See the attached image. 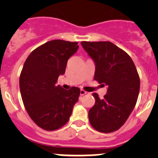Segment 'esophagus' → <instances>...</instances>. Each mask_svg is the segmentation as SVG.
<instances>
[{
  "label": "esophagus",
  "mask_w": 158,
  "mask_h": 158,
  "mask_svg": "<svg viewBox=\"0 0 158 158\" xmlns=\"http://www.w3.org/2000/svg\"><path fill=\"white\" fill-rule=\"evenodd\" d=\"M86 93L87 92H85V91H84L83 89H81L80 90V95H85Z\"/></svg>",
  "instance_id": "34e87169"
}]
</instances>
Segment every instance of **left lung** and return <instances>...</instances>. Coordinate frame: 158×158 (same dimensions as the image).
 Here are the masks:
<instances>
[{
	"mask_svg": "<svg viewBox=\"0 0 158 158\" xmlns=\"http://www.w3.org/2000/svg\"><path fill=\"white\" fill-rule=\"evenodd\" d=\"M95 63L94 79L107 85V93L89 111L91 125L98 131L110 133L125 124L133 111L140 90V78L128 53L109 41L81 42Z\"/></svg>",
	"mask_w": 158,
	"mask_h": 158,
	"instance_id": "obj_1",
	"label": "left lung"
}]
</instances>
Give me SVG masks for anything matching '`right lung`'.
Masks as SVG:
<instances>
[{
  "label": "right lung",
  "instance_id": "1",
  "mask_svg": "<svg viewBox=\"0 0 158 158\" xmlns=\"http://www.w3.org/2000/svg\"><path fill=\"white\" fill-rule=\"evenodd\" d=\"M78 48L77 42L49 41L35 49L23 64L20 76L22 100L32 120L44 130L54 131L66 125L79 99L78 87L66 90L56 85Z\"/></svg>",
  "mask_w": 158,
  "mask_h": 158
}]
</instances>
